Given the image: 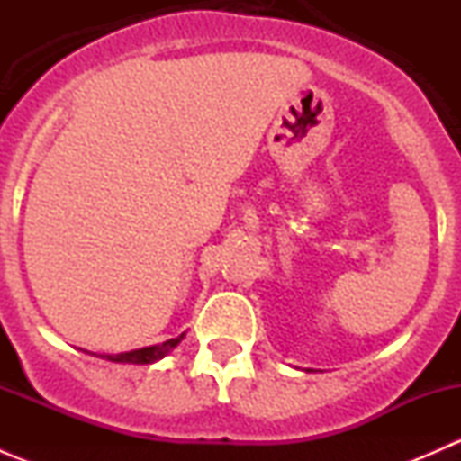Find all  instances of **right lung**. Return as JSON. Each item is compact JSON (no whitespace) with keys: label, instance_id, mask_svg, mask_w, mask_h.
<instances>
[{"label":"right lung","instance_id":"add662e5","mask_svg":"<svg viewBox=\"0 0 461 461\" xmlns=\"http://www.w3.org/2000/svg\"><path fill=\"white\" fill-rule=\"evenodd\" d=\"M185 339V332L180 337L169 339V341L160 343V346H149V348H140V350H131V352H120V355H100L102 359L113 361V364H153V361L162 359V357L169 355L176 346Z\"/></svg>","mask_w":461,"mask_h":461}]
</instances>
